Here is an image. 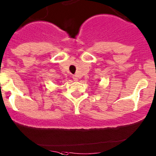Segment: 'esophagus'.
<instances>
[{
	"label": "esophagus",
	"mask_w": 156,
	"mask_h": 156,
	"mask_svg": "<svg viewBox=\"0 0 156 156\" xmlns=\"http://www.w3.org/2000/svg\"><path fill=\"white\" fill-rule=\"evenodd\" d=\"M72 78H73L74 81H78V77H77L76 75H73V77H72Z\"/></svg>",
	"instance_id": "obj_1"
}]
</instances>
